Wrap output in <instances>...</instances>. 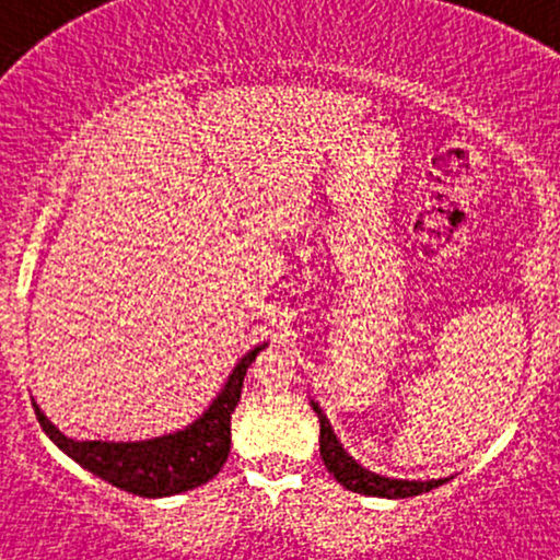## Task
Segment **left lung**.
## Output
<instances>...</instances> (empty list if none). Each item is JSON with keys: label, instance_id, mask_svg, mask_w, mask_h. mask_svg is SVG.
I'll list each match as a JSON object with an SVG mask.
<instances>
[{"label": "left lung", "instance_id": "1", "mask_svg": "<svg viewBox=\"0 0 560 560\" xmlns=\"http://www.w3.org/2000/svg\"><path fill=\"white\" fill-rule=\"evenodd\" d=\"M311 405L320 421V458H324V466L329 468L331 477L342 487H347V490L361 492V494H374V498H413V494L429 492L447 481V479H429V481L389 479V477H382V474L369 471V468L358 464L350 453H345V447L339 445L337 434H334L331 423L326 419L324 410H320V405L318 402H311Z\"/></svg>", "mask_w": 560, "mask_h": 560}]
</instances>
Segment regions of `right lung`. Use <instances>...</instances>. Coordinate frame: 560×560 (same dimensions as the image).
I'll return each instance as SVG.
<instances>
[{
	"label": "right lung",
	"mask_w": 560,
	"mask_h": 560,
	"mask_svg": "<svg viewBox=\"0 0 560 560\" xmlns=\"http://www.w3.org/2000/svg\"><path fill=\"white\" fill-rule=\"evenodd\" d=\"M262 347L266 345L249 350L234 365L229 382L218 392L210 408L182 432L141 442H79L62 434L34 402L36 419L62 453L70 455L86 471H92L94 477L110 481L118 490L139 494V498H168V494L195 490L213 479L226 464L231 447V413L240 405L249 363L258 358Z\"/></svg>",
	"instance_id": "obj_1"
}]
</instances>
